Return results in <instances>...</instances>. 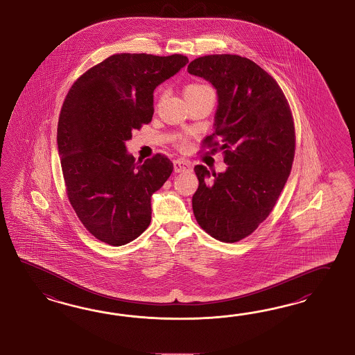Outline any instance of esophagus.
I'll list each match as a JSON object with an SVG mask.
<instances>
[{"label": "esophagus", "instance_id": "1", "mask_svg": "<svg viewBox=\"0 0 355 355\" xmlns=\"http://www.w3.org/2000/svg\"><path fill=\"white\" fill-rule=\"evenodd\" d=\"M173 165H174V172L175 173L190 172L191 171L190 163H187L186 160H181V159L174 160Z\"/></svg>", "mask_w": 355, "mask_h": 355}]
</instances>
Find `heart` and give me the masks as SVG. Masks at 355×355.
Returning a JSON list of instances; mask_svg holds the SVG:
<instances>
[{"mask_svg":"<svg viewBox=\"0 0 355 355\" xmlns=\"http://www.w3.org/2000/svg\"><path fill=\"white\" fill-rule=\"evenodd\" d=\"M214 94L211 87L205 85V84H200V83H195V84H190L184 87L183 90V96L184 98L192 96H200V94Z\"/></svg>","mask_w":355,"mask_h":355,"instance_id":"heart-1","label":"heart"}]
</instances>
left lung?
<instances>
[{
  "instance_id": "left-lung-1",
  "label": "left lung",
  "mask_w": 355,
  "mask_h": 355,
  "mask_svg": "<svg viewBox=\"0 0 355 355\" xmlns=\"http://www.w3.org/2000/svg\"><path fill=\"white\" fill-rule=\"evenodd\" d=\"M187 71L217 90L214 133L204 144L218 146L220 137L227 164L223 173L193 168L199 187L192 209L202 230L235 243L266 220L287 182L296 147L293 117L278 83L248 58L205 55Z\"/></svg>"
}]
</instances>
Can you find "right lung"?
I'll list each match as a JSON object with an SVG mask.
<instances>
[{"label":"right lung","instance_id":"obj_1","mask_svg":"<svg viewBox=\"0 0 355 355\" xmlns=\"http://www.w3.org/2000/svg\"><path fill=\"white\" fill-rule=\"evenodd\" d=\"M189 63L181 54H115L69 89L58 121L68 199L96 239L120 247L151 222V196L173 172L162 153L135 163L125 142L153 115V90Z\"/></svg>","mask_w":355,"mask_h":355}]
</instances>
